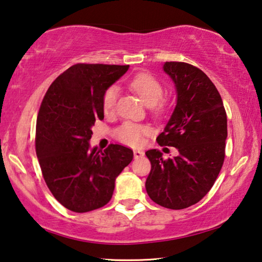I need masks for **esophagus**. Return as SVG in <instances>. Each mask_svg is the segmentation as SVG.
Listing matches in <instances>:
<instances>
[{"mask_svg": "<svg viewBox=\"0 0 262 262\" xmlns=\"http://www.w3.org/2000/svg\"><path fill=\"white\" fill-rule=\"evenodd\" d=\"M144 156V152L142 150H134V157L135 158H141Z\"/></svg>", "mask_w": 262, "mask_h": 262, "instance_id": "obj_1", "label": "esophagus"}]
</instances>
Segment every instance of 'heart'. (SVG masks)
I'll list each match as a JSON object with an SVG mask.
<instances>
[{"mask_svg":"<svg viewBox=\"0 0 262 262\" xmlns=\"http://www.w3.org/2000/svg\"><path fill=\"white\" fill-rule=\"evenodd\" d=\"M129 85L139 95L141 100L149 107L158 105L163 97V86L161 82L150 74H137L136 76L132 78ZM118 95L119 91L117 86H110L105 91L103 96V110L105 113L113 111L115 104H117ZM148 133L149 128L147 126L134 122H125L118 128L115 135L122 143L136 147L143 142V136L147 135Z\"/></svg>","mask_w":262,"mask_h":262,"instance_id":"heart-1","label":"heart"}]
</instances>
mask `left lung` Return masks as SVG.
I'll return each instance as SVG.
<instances>
[{"label":"left lung","instance_id":"1","mask_svg":"<svg viewBox=\"0 0 262 262\" xmlns=\"http://www.w3.org/2000/svg\"><path fill=\"white\" fill-rule=\"evenodd\" d=\"M163 70L174 84L177 103L157 142L179 155L165 161L156 149L145 152L151 163L145 189L157 205L185 209L209 192L223 165L227 113L202 70L185 62H165Z\"/></svg>","mask_w":262,"mask_h":262}]
</instances>
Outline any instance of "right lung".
<instances>
[{
	"mask_svg": "<svg viewBox=\"0 0 262 262\" xmlns=\"http://www.w3.org/2000/svg\"><path fill=\"white\" fill-rule=\"evenodd\" d=\"M129 66L75 64L51 84L39 110L35 151L48 188L62 206L86 212L105 206L133 150L91 148L92 126L103 120L105 91Z\"/></svg>",
	"mask_w": 262,
	"mask_h": 262,
	"instance_id": "right-lung-1",
	"label": "right lung"
}]
</instances>
